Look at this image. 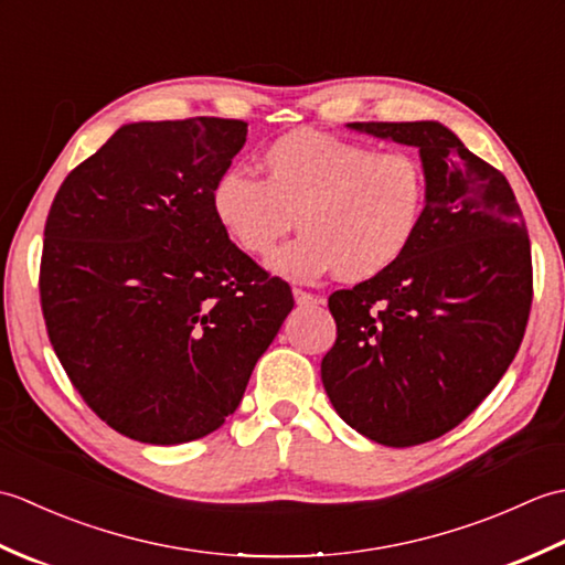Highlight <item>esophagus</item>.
I'll list each match as a JSON object with an SVG mask.
<instances>
[{
	"label": "esophagus",
	"mask_w": 565,
	"mask_h": 565,
	"mask_svg": "<svg viewBox=\"0 0 565 565\" xmlns=\"http://www.w3.org/2000/svg\"><path fill=\"white\" fill-rule=\"evenodd\" d=\"M294 298H296V303L301 306V308H310V306L322 303V298L308 294V291H301V289H294Z\"/></svg>",
	"instance_id": "1"
}]
</instances>
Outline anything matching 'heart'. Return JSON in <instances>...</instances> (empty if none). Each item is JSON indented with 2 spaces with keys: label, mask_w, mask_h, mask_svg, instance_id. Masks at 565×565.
Returning <instances> with one entry per match:
<instances>
[{
  "label": "heart",
  "mask_w": 565,
  "mask_h": 565,
  "mask_svg": "<svg viewBox=\"0 0 565 565\" xmlns=\"http://www.w3.org/2000/svg\"><path fill=\"white\" fill-rule=\"evenodd\" d=\"M262 179L227 170L211 189V211L223 233L252 257L294 281L338 271L369 281L391 269L419 233L427 209V172L413 152H376L362 142L316 130L281 136L262 154Z\"/></svg>",
  "instance_id": "1"
}]
</instances>
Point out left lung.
<instances>
[{"label": "left lung", "mask_w": 565, "mask_h": 565, "mask_svg": "<svg viewBox=\"0 0 565 565\" xmlns=\"http://www.w3.org/2000/svg\"><path fill=\"white\" fill-rule=\"evenodd\" d=\"M347 126L419 150L427 209L391 269L330 296L338 340L320 376L359 435L415 447L463 423L512 364L532 308V247L505 174L447 126Z\"/></svg>", "instance_id": "8db88e82"}]
</instances>
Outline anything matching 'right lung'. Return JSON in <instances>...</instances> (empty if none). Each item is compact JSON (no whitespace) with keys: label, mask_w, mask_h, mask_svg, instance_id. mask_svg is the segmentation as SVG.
<instances>
[{"label":"right lung","mask_w":565,"mask_h":565,"mask_svg":"<svg viewBox=\"0 0 565 565\" xmlns=\"http://www.w3.org/2000/svg\"><path fill=\"white\" fill-rule=\"evenodd\" d=\"M245 138L233 118L126 124L67 174L47 213V338L84 403L136 441L218 429L294 308L289 284L211 211Z\"/></svg>","instance_id":"obj_1"}]
</instances>
